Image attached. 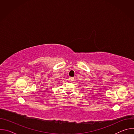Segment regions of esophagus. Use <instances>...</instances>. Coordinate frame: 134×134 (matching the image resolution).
<instances>
[{"mask_svg": "<svg viewBox=\"0 0 134 134\" xmlns=\"http://www.w3.org/2000/svg\"><path fill=\"white\" fill-rule=\"evenodd\" d=\"M74 77H70L69 78V80L70 82H72V81H74Z\"/></svg>", "mask_w": 134, "mask_h": 134, "instance_id": "esophagus-1", "label": "esophagus"}]
</instances>
